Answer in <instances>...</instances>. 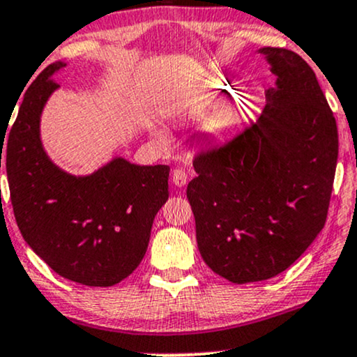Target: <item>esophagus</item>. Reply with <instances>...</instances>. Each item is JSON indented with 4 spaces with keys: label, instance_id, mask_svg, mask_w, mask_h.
I'll list each match as a JSON object with an SVG mask.
<instances>
[{
    "label": "esophagus",
    "instance_id": "34e87169",
    "mask_svg": "<svg viewBox=\"0 0 357 357\" xmlns=\"http://www.w3.org/2000/svg\"><path fill=\"white\" fill-rule=\"evenodd\" d=\"M173 183L178 188H183L188 183V173L184 169H174L173 171Z\"/></svg>",
    "mask_w": 357,
    "mask_h": 357
}]
</instances>
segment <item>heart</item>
<instances>
[{"label":"heart","mask_w":357,"mask_h":357,"mask_svg":"<svg viewBox=\"0 0 357 357\" xmlns=\"http://www.w3.org/2000/svg\"><path fill=\"white\" fill-rule=\"evenodd\" d=\"M223 87V84L221 82H213V84L208 87L206 92H204V97H216V92H221V89Z\"/></svg>","instance_id":"b5f03b06"}]
</instances>
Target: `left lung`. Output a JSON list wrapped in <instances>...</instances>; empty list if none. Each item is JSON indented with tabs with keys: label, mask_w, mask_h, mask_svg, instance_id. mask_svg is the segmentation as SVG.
Wrapping results in <instances>:
<instances>
[{
	"label": "left lung",
	"mask_w": 357,
	"mask_h": 357,
	"mask_svg": "<svg viewBox=\"0 0 357 357\" xmlns=\"http://www.w3.org/2000/svg\"><path fill=\"white\" fill-rule=\"evenodd\" d=\"M275 75L264 112L227 144L195 155L188 184L204 264L233 284L267 280L326 225L337 126L312 68L296 52L261 50Z\"/></svg>",
	"instance_id": "8db88e82"
}]
</instances>
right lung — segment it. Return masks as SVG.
Wrapping results in <instances>:
<instances>
[{
  "label": "right lung",
  "mask_w": 357,
  "mask_h": 357,
  "mask_svg": "<svg viewBox=\"0 0 357 357\" xmlns=\"http://www.w3.org/2000/svg\"><path fill=\"white\" fill-rule=\"evenodd\" d=\"M55 61L24 92L5 146L11 204L24 241L53 272L77 284L110 287L129 277L149 245L155 213L167 202L169 166H137L116 158L89 176L50 161L40 116L63 68ZM1 167V155H0Z\"/></svg>",
  "instance_id": "1"
}]
</instances>
